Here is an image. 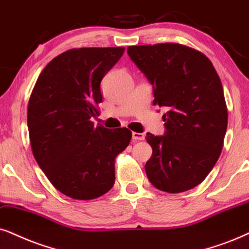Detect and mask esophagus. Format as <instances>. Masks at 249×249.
<instances>
[{
    "mask_svg": "<svg viewBox=\"0 0 249 249\" xmlns=\"http://www.w3.org/2000/svg\"><path fill=\"white\" fill-rule=\"evenodd\" d=\"M132 139H133V141H141L144 139V134L138 133V132H133V133H132Z\"/></svg>",
    "mask_w": 249,
    "mask_h": 249,
    "instance_id": "1",
    "label": "esophagus"
}]
</instances>
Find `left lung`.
I'll use <instances>...</instances> for the list:
<instances>
[{
    "instance_id": "left-lung-1",
    "label": "left lung",
    "mask_w": 249,
    "mask_h": 249,
    "mask_svg": "<svg viewBox=\"0 0 249 249\" xmlns=\"http://www.w3.org/2000/svg\"><path fill=\"white\" fill-rule=\"evenodd\" d=\"M127 54L153 85L154 105L165 107V133H147L144 165L153 186L181 193L204 180L221 155L228 108L218 74L199 50L179 43L131 46Z\"/></svg>"
}]
</instances>
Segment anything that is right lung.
I'll list each match as a JSON object with an SVG mask.
<instances>
[{
	"label": "right lung",
	"mask_w": 249,
	"mask_h": 249,
	"mask_svg": "<svg viewBox=\"0 0 249 249\" xmlns=\"http://www.w3.org/2000/svg\"><path fill=\"white\" fill-rule=\"evenodd\" d=\"M124 47L74 48L41 72L27 108L31 147L53 186L74 200H93L115 184V159L130 143L126 127L108 130L100 115L101 80Z\"/></svg>",
	"instance_id": "right-lung-1"
}]
</instances>
